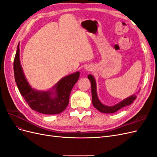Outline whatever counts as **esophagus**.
<instances>
[{
	"label": "esophagus",
	"mask_w": 157,
	"mask_h": 157,
	"mask_svg": "<svg viewBox=\"0 0 157 157\" xmlns=\"http://www.w3.org/2000/svg\"><path fill=\"white\" fill-rule=\"evenodd\" d=\"M85 69H86L88 71H92V67L90 65H86V67H85Z\"/></svg>",
	"instance_id": "esophagus-1"
}]
</instances>
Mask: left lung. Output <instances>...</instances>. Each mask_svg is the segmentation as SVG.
Masks as SVG:
<instances>
[{"mask_svg":"<svg viewBox=\"0 0 157 157\" xmlns=\"http://www.w3.org/2000/svg\"><path fill=\"white\" fill-rule=\"evenodd\" d=\"M88 78L91 82V87H92V104L94 107L96 108L97 110L103 113H114L117 112L119 109L124 107L126 106L130 105L134 102V101L136 99V96L135 94H133L130 97L126 98L124 99H123L121 102L115 104V105L113 106H108L103 104L98 96L97 93V86H96V79L94 77V76L92 75H88Z\"/></svg>","mask_w":157,"mask_h":157,"instance_id":"1","label":"left lung"}]
</instances>
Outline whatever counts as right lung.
<instances>
[{
  "instance_id": "1",
  "label": "right lung",
  "mask_w": 157,
  "mask_h": 157,
  "mask_svg": "<svg viewBox=\"0 0 157 157\" xmlns=\"http://www.w3.org/2000/svg\"><path fill=\"white\" fill-rule=\"evenodd\" d=\"M13 72L17 88L27 103L33 110L46 115H56L67 108L71 90L80 76L79 71L65 76L46 91L33 88L27 81L21 67L20 43L17 45L14 58Z\"/></svg>"
}]
</instances>
